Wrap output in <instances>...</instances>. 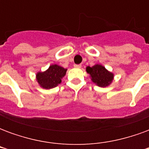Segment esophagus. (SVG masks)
<instances>
[{
  "label": "esophagus",
  "mask_w": 149,
  "mask_h": 149,
  "mask_svg": "<svg viewBox=\"0 0 149 149\" xmlns=\"http://www.w3.org/2000/svg\"><path fill=\"white\" fill-rule=\"evenodd\" d=\"M74 67L77 68H81V65H74Z\"/></svg>",
  "instance_id": "esophagus-1"
}]
</instances>
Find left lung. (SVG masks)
Masks as SVG:
<instances>
[{
  "instance_id": "8db88e82",
  "label": "left lung",
  "mask_w": 149,
  "mask_h": 149,
  "mask_svg": "<svg viewBox=\"0 0 149 149\" xmlns=\"http://www.w3.org/2000/svg\"><path fill=\"white\" fill-rule=\"evenodd\" d=\"M86 72L90 75L92 81L101 88L109 86L114 78V74L112 72L107 70L104 66L99 64L93 65V67L88 66Z\"/></svg>"
}]
</instances>
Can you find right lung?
Listing matches in <instances>:
<instances>
[{"mask_svg":"<svg viewBox=\"0 0 149 149\" xmlns=\"http://www.w3.org/2000/svg\"><path fill=\"white\" fill-rule=\"evenodd\" d=\"M67 69L57 65H52L45 72H38L36 75L37 83L45 89L56 87L61 83L62 78L66 74Z\"/></svg>","mask_w":149,"mask_h":149,"instance_id":"right-lung-1","label":"right lung"}]
</instances>
